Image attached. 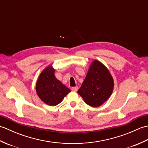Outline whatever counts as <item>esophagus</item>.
<instances>
[{"label": "esophagus", "instance_id": "1", "mask_svg": "<svg viewBox=\"0 0 148 148\" xmlns=\"http://www.w3.org/2000/svg\"><path fill=\"white\" fill-rule=\"evenodd\" d=\"M72 91H73V92H77V90H78V87L77 86H75V87H72L71 88Z\"/></svg>", "mask_w": 148, "mask_h": 148}]
</instances>
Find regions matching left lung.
<instances>
[{"instance_id":"1","label":"left lung","mask_w":148,"mask_h":148,"mask_svg":"<svg viewBox=\"0 0 148 148\" xmlns=\"http://www.w3.org/2000/svg\"><path fill=\"white\" fill-rule=\"evenodd\" d=\"M114 84L112 76L108 68L102 63L95 60L90 65L86 76L77 93L88 105L97 108L111 97Z\"/></svg>"}]
</instances>
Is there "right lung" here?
<instances>
[{
    "instance_id": "right-lung-1",
    "label": "right lung",
    "mask_w": 148,
    "mask_h": 148,
    "mask_svg": "<svg viewBox=\"0 0 148 148\" xmlns=\"http://www.w3.org/2000/svg\"><path fill=\"white\" fill-rule=\"evenodd\" d=\"M55 69L51 65L46 67L37 80L36 90L40 99L50 106L60 103L71 90L65 86L55 76Z\"/></svg>"
}]
</instances>
